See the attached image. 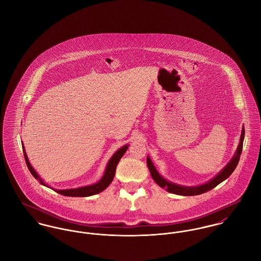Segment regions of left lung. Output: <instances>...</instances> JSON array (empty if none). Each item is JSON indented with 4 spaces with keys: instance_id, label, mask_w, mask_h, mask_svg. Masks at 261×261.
Instances as JSON below:
<instances>
[{
    "instance_id": "8db88e82",
    "label": "left lung",
    "mask_w": 261,
    "mask_h": 261,
    "mask_svg": "<svg viewBox=\"0 0 261 261\" xmlns=\"http://www.w3.org/2000/svg\"><path fill=\"white\" fill-rule=\"evenodd\" d=\"M244 135H245V129H244V125H243L238 147L236 149L235 153L233 154L232 159L215 177H213L211 180H209L208 182H206L204 184L197 185V186H184V185H179V184L173 183L171 181H168L156 171L154 165L152 164L150 158L148 155L147 156V165L149 168L150 176H151L152 180L159 186L164 188L167 192L172 193V194L181 195V196H195V195H200V194L206 193V192L212 190L213 188H215L217 185H219L220 183H222L227 178H229V176L234 172V170L237 167L238 162L240 160V154L242 151V146H243V141H244Z\"/></svg>"
}]
</instances>
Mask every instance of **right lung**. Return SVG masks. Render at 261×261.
Listing matches in <instances>:
<instances>
[{
	"label": "right lung",
	"instance_id": "right-lung-1",
	"mask_svg": "<svg viewBox=\"0 0 261 261\" xmlns=\"http://www.w3.org/2000/svg\"><path fill=\"white\" fill-rule=\"evenodd\" d=\"M22 148H23V152H24V156H25V160H26V164H27V167L29 169V171L31 172V174L34 176V178L38 180L40 182L41 185L43 186L48 187L52 190H54L55 192L61 194V195H64V196H68V197H88V196H92V195H96L102 191H105L108 187L111 185V183L114 178V175H115V170H116V166L119 162V160L122 158V155L124 154V152L126 151V149H128V145H124L123 147L119 148L117 149L113 154L112 155V158L110 159L108 165H107V168L105 170V173H103V176L100 178V180L94 184H91V185H87V186L78 187V188H71V189H53L51 187L48 186L43 180L42 178L38 175L37 172L34 170V168L32 167V165L30 164L29 162V159H28V155L26 153V149L24 147V144L22 142Z\"/></svg>",
	"mask_w": 261,
	"mask_h": 261
}]
</instances>
